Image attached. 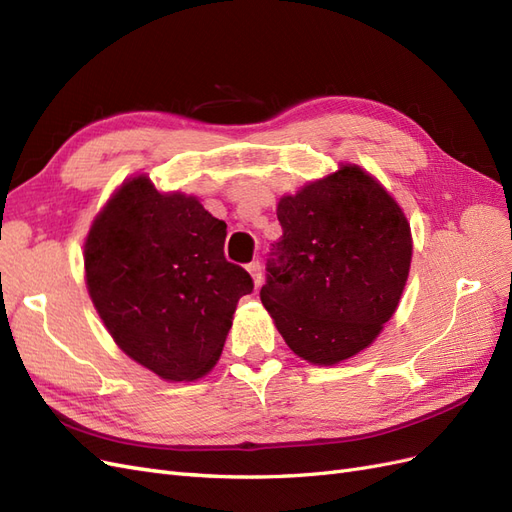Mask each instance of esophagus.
Segmentation results:
<instances>
[{"label":"esophagus","instance_id":"34e87169","mask_svg":"<svg viewBox=\"0 0 512 512\" xmlns=\"http://www.w3.org/2000/svg\"><path fill=\"white\" fill-rule=\"evenodd\" d=\"M247 271H250V275H252V280H254L256 288H258V286L262 284V267H260V262H258V260L250 262V265H247Z\"/></svg>","mask_w":512,"mask_h":512}]
</instances>
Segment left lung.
<instances>
[{
    "mask_svg": "<svg viewBox=\"0 0 512 512\" xmlns=\"http://www.w3.org/2000/svg\"><path fill=\"white\" fill-rule=\"evenodd\" d=\"M282 237L260 301L288 348L335 365L367 348L404 292L412 235L404 211L363 168L346 164L277 203Z\"/></svg>",
    "mask_w": 512,
    "mask_h": 512,
    "instance_id": "obj_1",
    "label": "left lung"
}]
</instances>
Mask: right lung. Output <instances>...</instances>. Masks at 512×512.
<instances>
[{"label":"right lung","instance_id":"right-lung-1","mask_svg":"<svg viewBox=\"0 0 512 512\" xmlns=\"http://www.w3.org/2000/svg\"><path fill=\"white\" fill-rule=\"evenodd\" d=\"M226 224L181 192L138 175L91 224L85 277L104 327L164 380H196L220 359L232 314L254 290L224 256Z\"/></svg>","mask_w":512,"mask_h":512}]
</instances>
